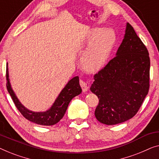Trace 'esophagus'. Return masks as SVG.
<instances>
[{
  "instance_id": "34e87169",
  "label": "esophagus",
  "mask_w": 159,
  "mask_h": 159,
  "mask_svg": "<svg viewBox=\"0 0 159 159\" xmlns=\"http://www.w3.org/2000/svg\"><path fill=\"white\" fill-rule=\"evenodd\" d=\"M80 86L82 88V90L84 92L88 91V86H87V84L84 81V80H80Z\"/></svg>"
}]
</instances>
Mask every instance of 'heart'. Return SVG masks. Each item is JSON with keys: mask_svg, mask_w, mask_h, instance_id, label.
<instances>
[{"mask_svg": "<svg viewBox=\"0 0 159 159\" xmlns=\"http://www.w3.org/2000/svg\"><path fill=\"white\" fill-rule=\"evenodd\" d=\"M116 36L110 29H94L89 35V46L81 57L84 69L89 72H97L104 66L115 45Z\"/></svg>", "mask_w": 159, "mask_h": 159, "instance_id": "obj_1", "label": "heart"}]
</instances>
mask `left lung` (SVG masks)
I'll use <instances>...</instances> for the list:
<instances>
[{"instance_id": "8db88e82", "label": "left lung", "mask_w": 159, "mask_h": 159, "mask_svg": "<svg viewBox=\"0 0 159 159\" xmlns=\"http://www.w3.org/2000/svg\"><path fill=\"white\" fill-rule=\"evenodd\" d=\"M91 92L99 98L95 117L103 124L122 123L139 110L150 87V57L133 26L127 24L116 56L96 73Z\"/></svg>"}]
</instances>
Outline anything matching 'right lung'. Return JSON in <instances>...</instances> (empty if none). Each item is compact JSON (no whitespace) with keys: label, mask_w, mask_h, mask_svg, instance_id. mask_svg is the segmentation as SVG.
<instances>
[{"label":"right lung","mask_w":159,"mask_h":159,"mask_svg":"<svg viewBox=\"0 0 159 159\" xmlns=\"http://www.w3.org/2000/svg\"><path fill=\"white\" fill-rule=\"evenodd\" d=\"M6 87L8 93L11 97L13 102L15 104L22 115L26 120L41 125H53L57 123L63 117L68 108V104L73 97H76L81 93L82 89L79 84V78L75 76L68 81L66 86L61 91V92L55 100L54 104L50 109L42 112H35L29 110L21 104V103L17 99L16 96L12 90L11 86L8 79V64L6 66Z\"/></svg>","instance_id":"obj_1"}]
</instances>
